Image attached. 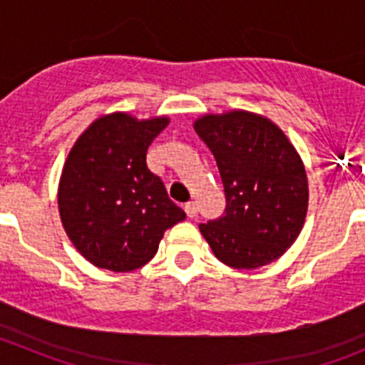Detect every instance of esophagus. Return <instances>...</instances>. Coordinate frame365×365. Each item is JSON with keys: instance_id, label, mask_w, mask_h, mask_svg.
Returning a JSON list of instances; mask_svg holds the SVG:
<instances>
[{"instance_id": "esophagus-1", "label": "esophagus", "mask_w": 365, "mask_h": 365, "mask_svg": "<svg viewBox=\"0 0 365 365\" xmlns=\"http://www.w3.org/2000/svg\"><path fill=\"white\" fill-rule=\"evenodd\" d=\"M185 212H186V215H188V217H192V219L195 217V215H197V202H195V201L186 202Z\"/></svg>"}]
</instances>
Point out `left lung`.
Listing matches in <instances>:
<instances>
[{
	"label": "left lung",
	"mask_w": 365,
	"mask_h": 365,
	"mask_svg": "<svg viewBox=\"0 0 365 365\" xmlns=\"http://www.w3.org/2000/svg\"><path fill=\"white\" fill-rule=\"evenodd\" d=\"M221 173L227 208L199 225L219 261L252 270L287 252L299 235L309 206L305 166L278 125L257 113H208L193 122Z\"/></svg>",
	"instance_id": "8db88e82"
}]
</instances>
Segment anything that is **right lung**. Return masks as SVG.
I'll return each mask as SVG.
<instances>
[{
	"instance_id": "right-lung-1",
	"label": "right lung",
	"mask_w": 365,
	"mask_h": 365,
	"mask_svg": "<svg viewBox=\"0 0 365 365\" xmlns=\"http://www.w3.org/2000/svg\"><path fill=\"white\" fill-rule=\"evenodd\" d=\"M170 124L124 111L96 118L76 138L58 185L60 219L74 248L98 269L131 272L186 214L148 170L146 151Z\"/></svg>"
}]
</instances>
